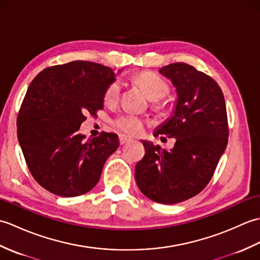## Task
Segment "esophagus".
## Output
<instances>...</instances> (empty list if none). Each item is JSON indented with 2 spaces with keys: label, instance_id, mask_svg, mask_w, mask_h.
<instances>
[{
  "label": "esophagus",
  "instance_id": "34e87169",
  "mask_svg": "<svg viewBox=\"0 0 260 260\" xmlns=\"http://www.w3.org/2000/svg\"><path fill=\"white\" fill-rule=\"evenodd\" d=\"M132 141V139L129 136H126V135H124V134H120L119 135V143H120V145H124V144H126V143H128V142H131Z\"/></svg>",
  "mask_w": 260,
  "mask_h": 260
}]
</instances>
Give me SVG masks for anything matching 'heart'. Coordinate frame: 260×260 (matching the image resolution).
<instances>
[{"instance_id":"obj_1","label":"heart","mask_w":260,"mask_h":260,"mask_svg":"<svg viewBox=\"0 0 260 260\" xmlns=\"http://www.w3.org/2000/svg\"><path fill=\"white\" fill-rule=\"evenodd\" d=\"M135 79L147 91L148 96L153 101H158L170 92V85L168 81L152 71H143L135 76ZM120 91L121 81L119 79H114L105 90L104 101L107 104H115L119 99ZM145 124L144 119L132 113L120 114L113 120V125L116 128L131 135L141 134L144 131Z\"/></svg>"}]
</instances>
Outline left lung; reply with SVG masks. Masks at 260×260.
Here are the masks:
<instances>
[{"label": "left lung", "mask_w": 260, "mask_h": 260, "mask_svg": "<svg viewBox=\"0 0 260 260\" xmlns=\"http://www.w3.org/2000/svg\"><path fill=\"white\" fill-rule=\"evenodd\" d=\"M176 88L174 115L155 136L176 142L172 150L142 141L145 155L135 167V180L151 200L174 204L197 196L211 180L228 144V117L221 88L193 66L175 62L158 70Z\"/></svg>", "instance_id": "obj_1"}]
</instances>
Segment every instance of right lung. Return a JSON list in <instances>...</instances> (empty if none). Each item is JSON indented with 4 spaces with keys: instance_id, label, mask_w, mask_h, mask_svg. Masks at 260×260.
Wrapping results in <instances>:
<instances>
[{
    "instance_id": "1",
    "label": "right lung",
    "mask_w": 260,
    "mask_h": 260,
    "mask_svg": "<svg viewBox=\"0 0 260 260\" xmlns=\"http://www.w3.org/2000/svg\"><path fill=\"white\" fill-rule=\"evenodd\" d=\"M114 79L109 67L76 60L43 69L27 88L16 120L18 140L33 179L53 194L89 192L119 146L115 133L91 139L78 133L86 114L104 108Z\"/></svg>"
}]
</instances>
